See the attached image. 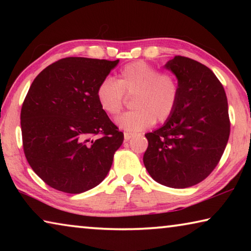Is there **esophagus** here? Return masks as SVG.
Listing matches in <instances>:
<instances>
[{
  "mask_svg": "<svg viewBox=\"0 0 251 251\" xmlns=\"http://www.w3.org/2000/svg\"><path fill=\"white\" fill-rule=\"evenodd\" d=\"M133 137V134H130V133H124V138H125V141H129V139Z\"/></svg>",
  "mask_w": 251,
  "mask_h": 251,
  "instance_id": "obj_1",
  "label": "esophagus"
}]
</instances>
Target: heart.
Wrapping results in <instances>:
<instances>
[{
  "mask_svg": "<svg viewBox=\"0 0 251 251\" xmlns=\"http://www.w3.org/2000/svg\"><path fill=\"white\" fill-rule=\"evenodd\" d=\"M124 94L134 95L133 110L116 120L121 129L129 133L143 130L155 121L165 122L176 108L179 86L172 74L160 73L158 69L138 61L125 65L116 80L106 77L96 90L100 108L109 116L120 114L124 104Z\"/></svg>",
  "mask_w": 251,
  "mask_h": 251,
  "instance_id": "heart-1",
  "label": "heart"
}]
</instances>
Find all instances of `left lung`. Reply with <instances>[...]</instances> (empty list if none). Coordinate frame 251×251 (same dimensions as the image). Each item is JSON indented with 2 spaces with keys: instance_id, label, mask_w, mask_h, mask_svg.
I'll return each mask as SVG.
<instances>
[{
  "instance_id": "obj_1",
  "label": "left lung",
  "mask_w": 251,
  "mask_h": 251,
  "mask_svg": "<svg viewBox=\"0 0 251 251\" xmlns=\"http://www.w3.org/2000/svg\"><path fill=\"white\" fill-rule=\"evenodd\" d=\"M165 69L176 76L179 95L172 116L145 136L144 165L154 180L172 188L202 181L226 148L230 122L222 83L201 63L175 56Z\"/></svg>"
}]
</instances>
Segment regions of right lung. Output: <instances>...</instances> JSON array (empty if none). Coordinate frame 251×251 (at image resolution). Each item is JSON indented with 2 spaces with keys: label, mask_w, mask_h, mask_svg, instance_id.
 <instances>
[{
  "label": "right lung",
  "mask_w": 251,
  "mask_h": 251,
  "mask_svg": "<svg viewBox=\"0 0 251 251\" xmlns=\"http://www.w3.org/2000/svg\"><path fill=\"white\" fill-rule=\"evenodd\" d=\"M118 62L66 57L33 80L21 110L24 154L52 188L80 194L107 176L124 134L100 108L96 90Z\"/></svg>",
  "instance_id": "obj_1"
}]
</instances>
